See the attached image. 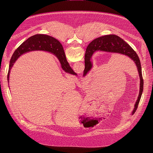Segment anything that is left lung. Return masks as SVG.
<instances>
[{
    "instance_id": "8db88e82",
    "label": "left lung",
    "mask_w": 153,
    "mask_h": 153,
    "mask_svg": "<svg viewBox=\"0 0 153 153\" xmlns=\"http://www.w3.org/2000/svg\"><path fill=\"white\" fill-rule=\"evenodd\" d=\"M97 50L123 54L128 56L135 62L136 67H137L140 79V83L139 95L137 102L135 103L134 110L132 112V115H133L138 107L143 89V80L142 74V67L139 56L136 51L125 41L116 35L111 34L98 37L93 40L86 48V52L85 55V70L83 71V76H85L86 73L91 70L92 67V63L90 61L91 57L92 54Z\"/></svg>"
}]
</instances>
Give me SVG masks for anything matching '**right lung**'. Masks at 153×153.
<instances>
[{"label":"right lung","mask_w":153,"mask_h":153,"mask_svg":"<svg viewBox=\"0 0 153 153\" xmlns=\"http://www.w3.org/2000/svg\"><path fill=\"white\" fill-rule=\"evenodd\" d=\"M34 50H45L53 53L59 59L62 68L65 71L71 74L77 75L70 67L61 43L57 40L50 36L36 34L30 37L24 42L13 53L9 65V70L7 76L8 82H9L10 70L17 58L25 53Z\"/></svg>","instance_id":"obj_1"}]
</instances>
